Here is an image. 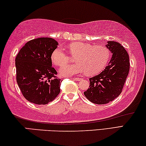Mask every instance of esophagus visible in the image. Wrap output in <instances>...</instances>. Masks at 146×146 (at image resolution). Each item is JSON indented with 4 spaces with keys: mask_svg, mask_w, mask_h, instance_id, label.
Returning a JSON list of instances; mask_svg holds the SVG:
<instances>
[{
    "mask_svg": "<svg viewBox=\"0 0 146 146\" xmlns=\"http://www.w3.org/2000/svg\"><path fill=\"white\" fill-rule=\"evenodd\" d=\"M72 80H74V81H77V82H79V81L81 80V78H74Z\"/></svg>",
    "mask_w": 146,
    "mask_h": 146,
    "instance_id": "esophagus-1",
    "label": "esophagus"
}]
</instances>
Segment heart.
<instances>
[{
  "label": "heart",
  "mask_w": 146,
  "mask_h": 146,
  "mask_svg": "<svg viewBox=\"0 0 146 146\" xmlns=\"http://www.w3.org/2000/svg\"><path fill=\"white\" fill-rule=\"evenodd\" d=\"M72 57H76V64L62 67L59 73L61 76H71L87 72L88 75H95L106 67L110 58L109 50L103 45H92L82 42H74L68 45ZM52 63L62 66L70 61V57L61 48H57L51 55Z\"/></svg>",
  "instance_id": "1"
}]
</instances>
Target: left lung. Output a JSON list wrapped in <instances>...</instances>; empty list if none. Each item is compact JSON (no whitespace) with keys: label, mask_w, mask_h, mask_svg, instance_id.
Wrapping results in <instances>:
<instances>
[{"label":"left lung","mask_w":146,"mask_h":146,"mask_svg":"<svg viewBox=\"0 0 146 146\" xmlns=\"http://www.w3.org/2000/svg\"><path fill=\"white\" fill-rule=\"evenodd\" d=\"M106 46L113 54L109 63L98 75L89 79L90 85L84 92L85 97L96 104H106L121 94L130 63L127 51L118 42L107 41Z\"/></svg>","instance_id":"left-lung-1"}]
</instances>
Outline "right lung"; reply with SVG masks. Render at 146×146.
<instances>
[{
  "label": "right lung",
  "mask_w": 146,
  "mask_h": 146,
  "mask_svg": "<svg viewBox=\"0 0 146 146\" xmlns=\"http://www.w3.org/2000/svg\"><path fill=\"white\" fill-rule=\"evenodd\" d=\"M57 45L52 38H37L26 42L17 55V82L24 97L31 103L47 104L60 92L61 80L56 78L51 59Z\"/></svg>",
  "instance_id": "add662e5"
}]
</instances>
